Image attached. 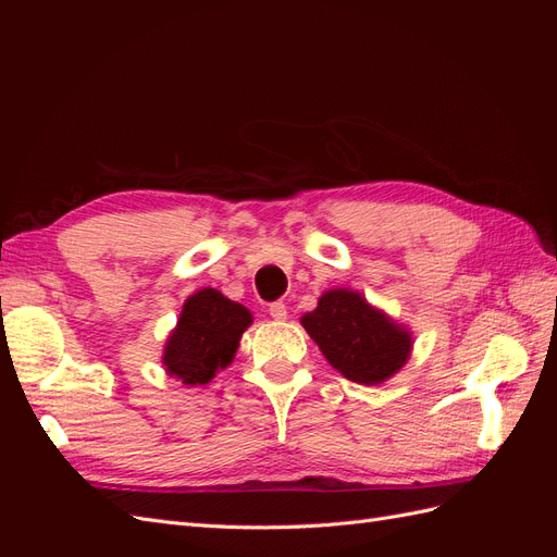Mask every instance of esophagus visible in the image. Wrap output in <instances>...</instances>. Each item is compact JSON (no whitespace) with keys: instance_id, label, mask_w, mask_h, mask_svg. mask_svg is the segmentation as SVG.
<instances>
[{"instance_id":"esophagus-1","label":"esophagus","mask_w":557,"mask_h":557,"mask_svg":"<svg viewBox=\"0 0 557 557\" xmlns=\"http://www.w3.org/2000/svg\"><path fill=\"white\" fill-rule=\"evenodd\" d=\"M269 315L274 320H285L288 318V307H285L283 301H274V305H269Z\"/></svg>"}]
</instances>
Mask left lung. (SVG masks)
Masks as SVG:
<instances>
[{
  "instance_id": "obj_1",
  "label": "left lung",
  "mask_w": 557,
  "mask_h": 557,
  "mask_svg": "<svg viewBox=\"0 0 557 557\" xmlns=\"http://www.w3.org/2000/svg\"><path fill=\"white\" fill-rule=\"evenodd\" d=\"M325 360L344 379L360 385H381L407 364L413 334L367 297L350 288H332L318 297V307L301 315Z\"/></svg>"
}]
</instances>
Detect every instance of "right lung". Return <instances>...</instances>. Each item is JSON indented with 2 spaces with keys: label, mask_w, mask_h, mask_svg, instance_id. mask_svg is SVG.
I'll return each instance as SVG.
<instances>
[{
  "label": "right lung",
  "mask_w": 557,
  "mask_h": 557,
  "mask_svg": "<svg viewBox=\"0 0 557 557\" xmlns=\"http://www.w3.org/2000/svg\"><path fill=\"white\" fill-rule=\"evenodd\" d=\"M252 313L221 290L201 288L183 301L162 350L164 372L185 385H205L230 367Z\"/></svg>",
  "instance_id": "right-lung-1"
}]
</instances>
